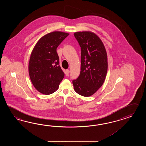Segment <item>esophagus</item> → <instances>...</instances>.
Wrapping results in <instances>:
<instances>
[{
    "label": "esophagus",
    "instance_id": "obj_1",
    "mask_svg": "<svg viewBox=\"0 0 146 146\" xmlns=\"http://www.w3.org/2000/svg\"><path fill=\"white\" fill-rule=\"evenodd\" d=\"M65 75L66 76H68L69 74V70H66L65 71Z\"/></svg>",
    "mask_w": 146,
    "mask_h": 146
}]
</instances>
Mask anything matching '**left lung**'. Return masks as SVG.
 Returning a JSON list of instances; mask_svg holds the SVG:
<instances>
[{"instance_id": "1", "label": "left lung", "mask_w": 146, "mask_h": 146, "mask_svg": "<svg viewBox=\"0 0 146 146\" xmlns=\"http://www.w3.org/2000/svg\"><path fill=\"white\" fill-rule=\"evenodd\" d=\"M81 47V71L72 81L74 90L82 96H92L102 86L108 71V56L102 41L91 31L74 33Z\"/></svg>"}]
</instances>
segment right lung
I'll return each instance as SVG.
<instances>
[{
    "label": "right lung",
    "mask_w": 146,
    "mask_h": 146,
    "mask_svg": "<svg viewBox=\"0 0 146 146\" xmlns=\"http://www.w3.org/2000/svg\"><path fill=\"white\" fill-rule=\"evenodd\" d=\"M69 33L54 31L37 41L32 51L29 62V74L35 88L48 95L58 89L64 77L59 65L56 49Z\"/></svg>",
    "instance_id": "obj_1"
}]
</instances>
